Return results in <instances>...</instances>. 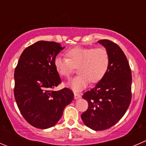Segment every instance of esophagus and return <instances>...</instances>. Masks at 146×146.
<instances>
[{
  "label": "esophagus",
  "instance_id": "1",
  "mask_svg": "<svg viewBox=\"0 0 146 146\" xmlns=\"http://www.w3.org/2000/svg\"><path fill=\"white\" fill-rule=\"evenodd\" d=\"M74 98H75V99H78V98H80V93H74Z\"/></svg>",
  "mask_w": 146,
  "mask_h": 146
}]
</instances>
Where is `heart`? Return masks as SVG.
<instances>
[{
	"instance_id": "obj_1",
	"label": "heart",
	"mask_w": 146,
	"mask_h": 146,
	"mask_svg": "<svg viewBox=\"0 0 146 146\" xmlns=\"http://www.w3.org/2000/svg\"><path fill=\"white\" fill-rule=\"evenodd\" d=\"M66 56H57L54 59V67L61 77L69 78L78 67L79 73L67 86L75 92L86 88L90 81H100L107 73L110 66V55L105 48L74 47L66 51Z\"/></svg>"
}]
</instances>
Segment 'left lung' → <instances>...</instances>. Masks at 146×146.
<instances>
[{
	"label": "left lung",
	"mask_w": 146,
	"mask_h": 146,
	"mask_svg": "<svg viewBox=\"0 0 146 146\" xmlns=\"http://www.w3.org/2000/svg\"><path fill=\"white\" fill-rule=\"evenodd\" d=\"M110 55L107 73L93 88L85 93L83 98L88 108L81 115L86 126L103 131L113 126L128 110L131 100V70L121 48L109 40L98 41Z\"/></svg>",
	"instance_id": "obj_1"
}]
</instances>
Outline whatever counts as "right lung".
Instances as JSON below:
<instances>
[{
	"label": "right lung",
	"mask_w": 146,
	"mask_h": 146,
	"mask_svg": "<svg viewBox=\"0 0 146 146\" xmlns=\"http://www.w3.org/2000/svg\"><path fill=\"white\" fill-rule=\"evenodd\" d=\"M64 48L56 42H36L23 50L15 69L17 106L27 122L35 128L54 126L73 100L74 94L69 88L52 90L61 83L53 62Z\"/></svg>",
	"instance_id": "obj_1"
}]
</instances>
